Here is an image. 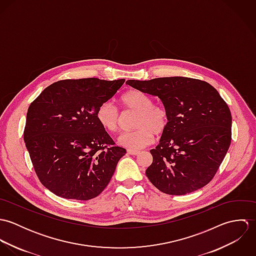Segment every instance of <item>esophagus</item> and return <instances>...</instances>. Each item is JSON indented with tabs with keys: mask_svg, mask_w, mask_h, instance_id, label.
<instances>
[{
	"mask_svg": "<svg viewBox=\"0 0 256 256\" xmlns=\"http://www.w3.org/2000/svg\"><path fill=\"white\" fill-rule=\"evenodd\" d=\"M127 154H132V156H137V154H140V152H139V150H130V148H128V150H127Z\"/></svg>",
	"mask_w": 256,
	"mask_h": 256,
	"instance_id": "esophagus-1",
	"label": "esophagus"
}]
</instances>
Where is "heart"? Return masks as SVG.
<instances>
[{"label":"heart","instance_id":"obj_1","mask_svg":"<svg viewBox=\"0 0 256 256\" xmlns=\"http://www.w3.org/2000/svg\"><path fill=\"white\" fill-rule=\"evenodd\" d=\"M121 104L125 110L138 112L135 119L137 129L123 133L118 138V144L130 150H139L152 143L156 135L162 134L168 125L166 111L160 106H154L152 100L145 92L137 90L127 92L121 96ZM100 126L111 133L120 127V114L110 102L102 104L96 112Z\"/></svg>","mask_w":256,"mask_h":256}]
</instances>
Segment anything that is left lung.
Returning <instances> with one entry per match:
<instances>
[{"label":"left lung","instance_id":"8db88e82","mask_svg":"<svg viewBox=\"0 0 256 256\" xmlns=\"http://www.w3.org/2000/svg\"><path fill=\"white\" fill-rule=\"evenodd\" d=\"M126 84L158 96L168 116L158 145L150 150V182L170 195L191 193L210 182L232 140V114L217 90L185 76L128 80Z\"/></svg>","mask_w":256,"mask_h":256}]
</instances>
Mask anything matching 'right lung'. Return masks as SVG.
Wrapping results in <instances>:
<instances>
[{"instance_id": "1", "label": "right lung", "mask_w": 256, "mask_h": 256, "mask_svg": "<svg viewBox=\"0 0 256 256\" xmlns=\"http://www.w3.org/2000/svg\"><path fill=\"white\" fill-rule=\"evenodd\" d=\"M125 80H64L47 86L30 106L24 143L41 183L55 195L90 200L108 186L126 150L96 118Z\"/></svg>"}]
</instances>
